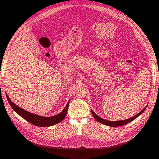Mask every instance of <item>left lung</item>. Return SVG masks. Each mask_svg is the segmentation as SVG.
I'll list each match as a JSON object with an SVG mask.
<instances>
[{"label": "left lung", "mask_w": 159, "mask_h": 159, "mask_svg": "<svg viewBox=\"0 0 159 159\" xmlns=\"http://www.w3.org/2000/svg\"><path fill=\"white\" fill-rule=\"evenodd\" d=\"M146 107H147V105H146L144 108H143L142 110L139 112V114H136V115L131 117V118L124 119V120H119V121H108V120H106V119H104L101 118L100 116H97V114H95L92 110H91V112H92V115H93V116H94V118L95 119V120L99 122V123L103 124H104V125H107V126H111V127H116V126H121L125 125V124H127L129 123V122H131V121H132L133 120H134V119L137 118L138 116H140L141 114H142L143 111H144V110L146 108Z\"/></svg>", "instance_id": "obj_1"}]
</instances>
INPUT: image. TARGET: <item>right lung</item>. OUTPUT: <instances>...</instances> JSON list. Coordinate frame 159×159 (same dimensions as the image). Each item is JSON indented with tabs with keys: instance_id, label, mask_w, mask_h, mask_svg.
Segmentation results:
<instances>
[{
	"instance_id": "obj_1",
	"label": "right lung",
	"mask_w": 159,
	"mask_h": 159,
	"mask_svg": "<svg viewBox=\"0 0 159 159\" xmlns=\"http://www.w3.org/2000/svg\"><path fill=\"white\" fill-rule=\"evenodd\" d=\"M7 99L9 102L10 105H11L12 109L16 112L17 114H19L21 117H23V119H25L26 121H28L31 123L33 125L40 126V127H45V126H53L56 124L60 123L62 121L63 119H65V117L67 114V112L68 110V106H69L70 100L67 102V105L65 107V109L60 112V114H57V115L52 116H42L38 114H35L33 113H30L28 111H25V109L20 108V107H18V105L15 104L13 102L11 101V99L9 98V97L6 94Z\"/></svg>"
}]
</instances>
